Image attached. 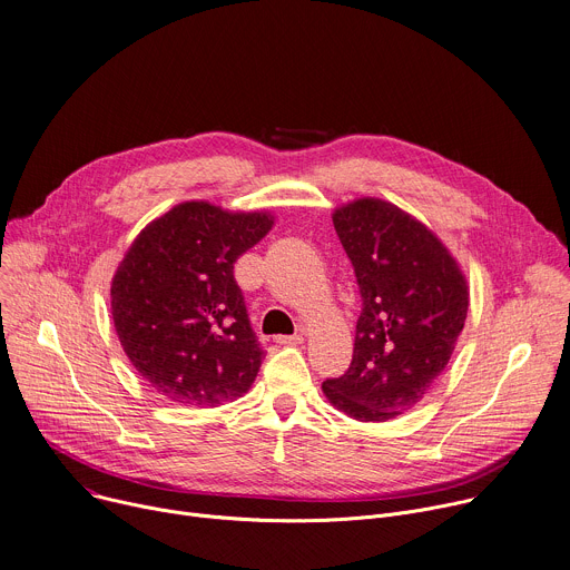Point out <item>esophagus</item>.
<instances>
[{"mask_svg": "<svg viewBox=\"0 0 570 570\" xmlns=\"http://www.w3.org/2000/svg\"><path fill=\"white\" fill-rule=\"evenodd\" d=\"M276 342L283 346H296V344H303V335H278Z\"/></svg>", "mask_w": 570, "mask_h": 570, "instance_id": "obj_1", "label": "esophagus"}]
</instances>
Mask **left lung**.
<instances>
[{
  "label": "left lung",
  "mask_w": 570,
  "mask_h": 570,
  "mask_svg": "<svg viewBox=\"0 0 570 570\" xmlns=\"http://www.w3.org/2000/svg\"><path fill=\"white\" fill-rule=\"evenodd\" d=\"M333 224L362 312L351 366L322 390L357 421H390L444 373L466 322V278L441 239L390 202H351L335 210Z\"/></svg>",
  "instance_id": "obj_1"
}]
</instances>
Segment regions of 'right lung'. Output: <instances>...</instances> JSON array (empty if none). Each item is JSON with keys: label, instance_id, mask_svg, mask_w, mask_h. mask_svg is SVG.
I'll use <instances>...</instances> for the list:
<instances>
[{"label": "right lung", "instance_id": "obj_1", "mask_svg": "<svg viewBox=\"0 0 570 570\" xmlns=\"http://www.w3.org/2000/svg\"><path fill=\"white\" fill-rule=\"evenodd\" d=\"M272 226L267 213L185 202L126 250L110 287L115 331L136 371L165 399L217 407L256 381L265 351L233 265Z\"/></svg>", "mask_w": 570, "mask_h": 570}]
</instances>
